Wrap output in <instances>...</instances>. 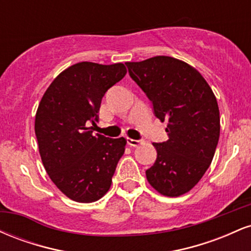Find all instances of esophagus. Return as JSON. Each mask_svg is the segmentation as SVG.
I'll return each instance as SVG.
<instances>
[{"label": "esophagus", "mask_w": 251, "mask_h": 251, "mask_svg": "<svg viewBox=\"0 0 251 251\" xmlns=\"http://www.w3.org/2000/svg\"><path fill=\"white\" fill-rule=\"evenodd\" d=\"M127 144L129 146H139L140 144H143V140H135V139H131V138H127Z\"/></svg>", "instance_id": "1"}]
</instances>
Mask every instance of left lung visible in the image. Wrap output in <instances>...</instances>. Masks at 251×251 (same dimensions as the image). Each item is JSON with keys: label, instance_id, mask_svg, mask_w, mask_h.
<instances>
[{"label": "left lung", "instance_id": "left-lung-1", "mask_svg": "<svg viewBox=\"0 0 251 251\" xmlns=\"http://www.w3.org/2000/svg\"><path fill=\"white\" fill-rule=\"evenodd\" d=\"M128 73L146 93L155 117L168 122L169 139L154 143L157 159L146 170L150 185L160 195L178 197L201 179L220 138V109L201 74L171 56L126 62Z\"/></svg>", "mask_w": 251, "mask_h": 251}]
</instances>
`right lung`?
Returning a JSON list of instances; mask_svg holds the SVG:
<instances>
[{"label": "right lung", "mask_w": 251, "mask_h": 251, "mask_svg": "<svg viewBox=\"0 0 251 251\" xmlns=\"http://www.w3.org/2000/svg\"><path fill=\"white\" fill-rule=\"evenodd\" d=\"M126 73L122 62L75 63L53 80L39 103L35 134L42 164L72 201L92 203L111 188L127 142L93 135L88 124H96L102 97Z\"/></svg>", "instance_id": "add662e5"}]
</instances>
